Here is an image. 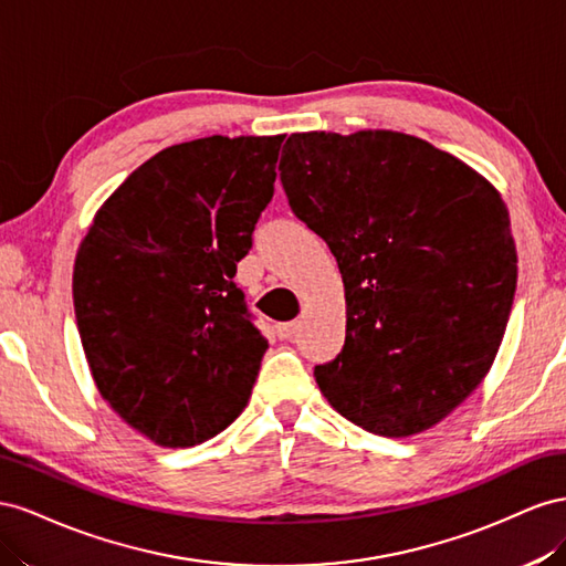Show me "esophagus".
Here are the masks:
<instances>
[{
  "mask_svg": "<svg viewBox=\"0 0 566 566\" xmlns=\"http://www.w3.org/2000/svg\"><path fill=\"white\" fill-rule=\"evenodd\" d=\"M298 329H301V322H282V325H277V336L292 338L298 334Z\"/></svg>",
  "mask_w": 566,
  "mask_h": 566,
  "instance_id": "esophagus-1",
  "label": "esophagus"
}]
</instances>
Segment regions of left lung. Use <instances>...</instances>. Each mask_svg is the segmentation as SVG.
I'll use <instances>...</instances> for the list:
<instances>
[{
  "label": "left lung",
  "mask_w": 566,
  "mask_h": 566,
  "mask_svg": "<svg viewBox=\"0 0 566 566\" xmlns=\"http://www.w3.org/2000/svg\"><path fill=\"white\" fill-rule=\"evenodd\" d=\"M280 170L344 280L346 344L315 367L322 396L391 439L439 424L489 375L510 319L516 249L500 191L394 130L294 133Z\"/></svg>",
  "instance_id": "obj_1"
}]
</instances>
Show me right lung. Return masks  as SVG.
<instances>
[{
    "instance_id": "right-lung-1",
    "label": "right lung",
    "mask_w": 566,
    "mask_h": 566,
    "mask_svg": "<svg viewBox=\"0 0 566 566\" xmlns=\"http://www.w3.org/2000/svg\"><path fill=\"white\" fill-rule=\"evenodd\" d=\"M282 142L172 144L127 175L80 241L73 303L92 379L156 446L213 439L251 398L268 342L234 274L272 199Z\"/></svg>"
}]
</instances>
